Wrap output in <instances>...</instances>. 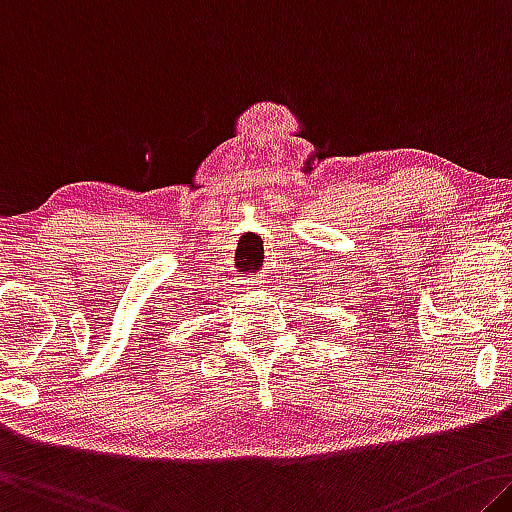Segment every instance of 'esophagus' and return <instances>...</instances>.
<instances>
[{
    "label": "esophagus",
    "mask_w": 512,
    "mask_h": 512,
    "mask_svg": "<svg viewBox=\"0 0 512 512\" xmlns=\"http://www.w3.org/2000/svg\"><path fill=\"white\" fill-rule=\"evenodd\" d=\"M259 287H264L262 282H259V280H257V282H253V289H259Z\"/></svg>",
    "instance_id": "obj_1"
}]
</instances>
